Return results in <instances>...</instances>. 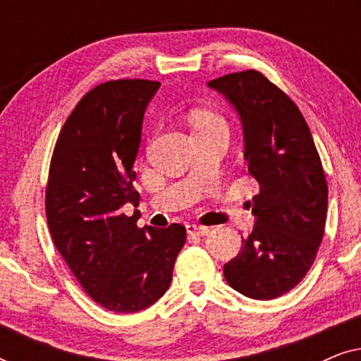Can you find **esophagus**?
Segmentation results:
<instances>
[{"instance_id":"esophagus-1","label":"esophagus","mask_w":361,"mask_h":361,"mask_svg":"<svg viewBox=\"0 0 361 361\" xmlns=\"http://www.w3.org/2000/svg\"><path fill=\"white\" fill-rule=\"evenodd\" d=\"M187 233L190 236H204L210 231L209 226H200V225H187Z\"/></svg>"}]
</instances>
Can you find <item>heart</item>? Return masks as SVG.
Returning a JSON list of instances; mask_svg holds the SVG:
<instances>
[{
	"instance_id": "1",
	"label": "heart",
	"mask_w": 361,
	"mask_h": 361,
	"mask_svg": "<svg viewBox=\"0 0 361 361\" xmlns=\"http://www.w3.org/2000/svg\"><path fill=\"white\" fill-rule=\"evenodd\" d=\"M190 121H192V126H194V131L212 130V128H219V126L226 128V123L224 118L210 110H195L190 115Z\"/></svg>"
}]
</instances>
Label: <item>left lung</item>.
<instances>
[{"instance_id": "1", "label": "left lung", "mask_w": 361, "mask_h": 361, "mask_svg": "<svg viewBox=\"0 0 361 361\" xmlns=\"http://www.w3.org/2000/svg\"><path fill=\"white\" fill-rule=\"evenodd\" d=\"M207 87L238 113L245 161L259 184L255 228L224 276L246 298L276 299L302 281L322 241L329 199L322 162L302 113L263 73H228Z\"/></svg>"}]
</instances>
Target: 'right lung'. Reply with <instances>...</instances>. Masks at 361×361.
Here are the masks:
<instances>
[{"instance_id": "1", "label": "right lung", "mask_w": 361, "mask_h": 361, "mask_svg": "<svg viewBox=\"0 0 361 361\" xmlns=\"http://www.w3.org/2000/svg\"><path fill=\"white\" fill-rule=\"evenodd\" d=\"M159 82L113 80L78 102L54 149L46 189L54 245L85 293L106 310L133 314L162 298L185 228H137L133 171L142 120Z\"/></svg>"}]
</instances>
